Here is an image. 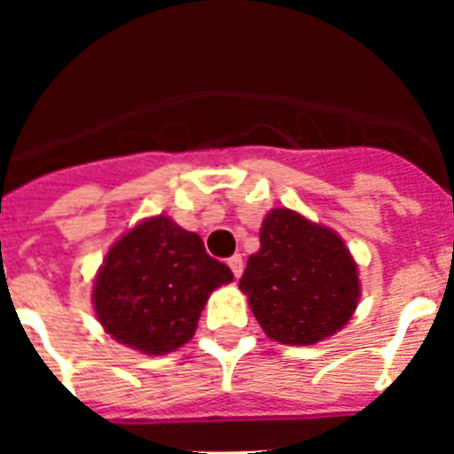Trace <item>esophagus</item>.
<instances>
[{
  "instance_id": "esophagus-1",
  "label": "esophagus",
  "mask_w": 454,
  "mask_h": 454,
  "mask_svg": "<svg viewBox=\"0 0 454 454\" xmlns=\"http://www.w3.org/2000/svg\"><path fill=\"white\" fill-rule=\"evenodd\" d=\"M227 266L231 268L234 277H236V279H239V277L243 275V256H240V254L230 256V259H227Z\"/></svg>"
}]
</instances>
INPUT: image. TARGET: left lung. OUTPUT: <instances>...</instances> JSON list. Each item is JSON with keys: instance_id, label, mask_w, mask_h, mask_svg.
Wrapping results in <instances>:
<instances>
[{"instance_id": "obj_1", "label": "left lung", "mask_w": 454, "mask_h": 454, "mask_svg": "<svg viewBox=\"0 0 454 454\" xmlns=\"http://www.w3.org/2000/svg\"><path fill=\"white\" fill-rule=\"evenodd\" d=\"M240 291L270 339L311 346L339 332L359 300L356 263L343 240L291 208H275L259 231Z\"/></svg>"}]
</instances>
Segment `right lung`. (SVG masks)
Here are the masks:
<instances>
[{"mask_svg": "<svg viewBox=\"0 0 454 454\" xmlns=\"http://www.w3.org/2000/svg\"><path fill=\"white\" fill-rule=\"evenodd\" d=\"M231 279L198 234L156 215L108 250L95 279V311L115 340L166 355L192 339L208 293Z\"/></svg>", "mask_w": 454, "mask_h": 454, "instance_id": "add662e5", "label": "right lung"}]
</instances>
